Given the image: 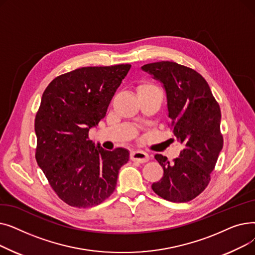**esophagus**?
I'll return each mask as SVG.
<instances>
[{
	"label": "esophagus",
	"instance_id": "obj_1",
	"mask_svg": "<svg viewBox=\"0 0 255 255\" xmlns=\"http://www.w3.org/2000/svg\"><path fill=\"white\" fill-rule=\"evenodd\" d=\"M130 159L132 161L144 163L146 161H149V155L143 151H133L130 153Z\"/></svg>",
	"mask_w": 255,
	"mask_h": 255
}]
</instances>
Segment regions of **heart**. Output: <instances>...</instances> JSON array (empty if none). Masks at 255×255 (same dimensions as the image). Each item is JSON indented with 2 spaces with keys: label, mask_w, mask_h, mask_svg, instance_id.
Returning a JSON list of instances; mask_svg holds the SVG:
<instances>
[{
  "label": "heart",
  "mask_w": 255,
  "mask_h": 255,
  "mask_svg": "<svg viewBox=\"0 0 255 255\" xmlns=\"http://www.w3.org/2000/svg\"><path fill=\"white\" fill-rule=\"evenodd\" d=\"M142 91H159L160 92V90L155 85H153L151 83H144V84L140 85L138 87V92H142Z\"/></svg>",
  "instance_id": "obj_1"
}]
</instances>
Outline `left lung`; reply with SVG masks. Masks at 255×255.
Listing matches in <instances>:
<instances>
[{
	"instance_id": "left-lung-1",
	"label": "left lung",
	"mask_w": 255,
	"mask_h": 255,
	"mask_svg": "<svg viewBox=\"0 0 255 255\" xmlns=\"http://www.w3.org/2000/svg\"><path fill=\"white\" fill-rule=\"evenodd\" d=\"M141 69L163 85L171 130L183 144L173 162L155 155L164 173L152 189L168 202H189L206 189L222 150L219 104L206 79L189 67L162 61Z\"/></svg>"
}]
</instances>
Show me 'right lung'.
I'll use <instances>...</instances> for the list:
<instances>
[{
    "label": "right lung",
    "instance_id": "add662e5",
    "mask_svg": "<svg viewBox=\"0 0 255 255\" xmlns=\"http://www.w3.org/2000/svg\"><path fill=\"white\" fill-rule=\"evenodd\" d=\"M130 64L83 67L47 86L35 118L36 160L51 188L75 208L97 206L115 191L129 152L106 151L89 139V131L106 115Z\"/></svg>",
    "mask_w": 255,
    "mask_h": 255
}]
</instances>
